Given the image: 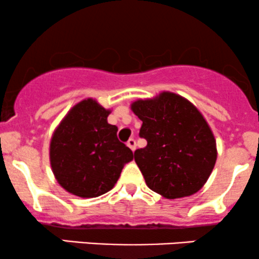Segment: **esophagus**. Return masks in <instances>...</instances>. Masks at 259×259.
Masks as SVG:
<instances>
[{
    "label": "esophagus",
    "instance_id": "esophagus-1",
    "mask_svg": "<svg viewBox=\"0 0 259 259\" xmlns=\"http://www.w3.org/2000/svg\"><path fill=\"white\" fill-rule=\"evenodd\" d=\"M126 145H127V147H129L130 150L133 151V152L136 150V141H135V140H134V139H129V140H127Z\"/></svg>",
    "mask_w": 259,
    "mask_h": 259
}]
</instances>
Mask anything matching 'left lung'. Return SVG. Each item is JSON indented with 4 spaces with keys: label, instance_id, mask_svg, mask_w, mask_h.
I'll use <instances>...</instances> for the list:
<instances>
[{
    "label": "left lung",
    "instance_id": "obj_1",
    "mask_svg": "<svg viewBox=\"0 0 259 259\" xmlns=\"http://www.w3.org/2000/svg\"><path fill=\"white\" fill-rule=\"evenodd\" d=\"M142 120L140 136L147 146L135 151L146 185L168 200L186 197L203 187L214 168V135L189 100L163 91L132 103Z\"/></svg>",
    "mask_w": 259,
    "mask_h": 259
}]
</instances>
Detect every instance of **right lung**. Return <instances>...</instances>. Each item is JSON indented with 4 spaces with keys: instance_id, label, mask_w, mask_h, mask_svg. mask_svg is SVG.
Instances as JSON below:
<instances>
[{
    "instance_id": "right-lung-1",
    "label": "right lung",
    "mask_w": 259,
    "mask_h": 259,
    "mask_svg": "<svg viewBox=\"0 0 259 259\" xmlns=\"http://www.w3.org/2000/svg\"><path fill=\"white\" fill-rule=\"evenodd\" d=\"M111 109L85 99L69 109L52 134L50 163L65 191L82 198L113 189L121 169L132 162L133 151L117 138L118 127L108 124Z\"/></svg>"
}]
</instances>
